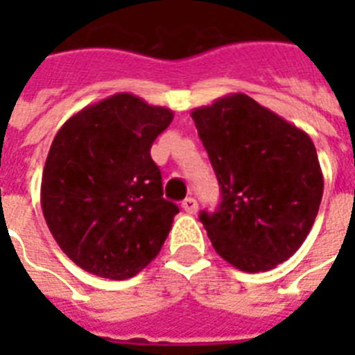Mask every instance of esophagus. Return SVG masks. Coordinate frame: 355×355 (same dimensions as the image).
Masks as SVG:
<instances>
[{"instance_id": "34e87169", "label": "esophagus", "mask_w": 355, "mask_h": 355, "mask_svg": "<svg viewBox=\"0 0 355 355\" xmlns=\"http://www.w3.org/2000/svg\"><path fill=\"white\" fill-rule=\"evenodd\" d=\"M182 208L184 211H188V214H197L199 210V205H197V200L193 197H188V199L182 200Z\"/></svg>"}]
</instances>
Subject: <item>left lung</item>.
Instances as JSON below:
<instances>
[{"instance_id":"left-lung-1","label":"left lung","mask_w":355,"mask_h":355,"mask_svg":"<svg viewBox=\"0 0 355 355\" xmlns=\"http://www.w3.org/2000/svg\"><path fill=\"white\" fill-rule=\"evenodd\" d=\"M221 205L200 211L211 245L236 269L263 272L297 252L313 227L324 178L308 134L245 94L191 112Z\"/></svg>"}]
</instances>
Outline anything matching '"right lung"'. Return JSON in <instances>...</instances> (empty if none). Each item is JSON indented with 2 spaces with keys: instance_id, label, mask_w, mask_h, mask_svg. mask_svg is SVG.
Segmentation results:
<instances>
[{
  "instance_id": "obj_1",
  "label": "right lung",
  "mask_w": 355,
  "mask_h": 355,
  "mask_svg": "<svg viewBox=\"0 0 355 355\" xmlns=\"http://www.w3.org/2000/svg\"><path fill=\"white\" fill-rule=\"evenodd\" d=\"M173 112L132 94L88 105L64 123L42 173L55 241L86 272L127 280L158 256L178 206L162 195L150 145Z\"/></svg>"
}]
</instances>
